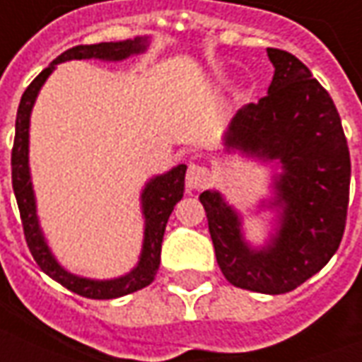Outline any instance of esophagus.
Returning a JSON list of instances; mask_svg holds the SVG:
<instances>
[{"mask_svg": "<svg viewBox=\"0 0 362 362\" xmlns=\"http://www.w3.org/2000/svg\"><path fill=\"white\" fill-rule=\"evenodd\" d=\"M211 182V174L205 166L189 165L188 173H186V188L188 189H204L209 186Z\"/></svg>", "mask_w": 362, "mask_h": 362, "instance_id": "esophagus-1", "label": "esophagus"}]
</instances>
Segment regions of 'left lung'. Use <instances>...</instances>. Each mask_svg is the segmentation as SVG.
I'll use <instances>...</instances> for the list:
<instances>
[{
    "label": "left lung",
    "mask_w": 362,
    "mask_h": 362,
    "mask_svg": "<svg viewBox=\"0 0 362 362\" xmlns=\"http://www.w3.org/2000/svg\"><path fill=\"white\" fill-rule=\"evenodd\" d=\"M275 67L267 95L236 112L227 151L277 160L273 176L277 228L266 246L244 240L243 219L217 189L199 202L207 213L221 272L235 287L283 295L332 259L345 230L351 158L332 96L293 54L267 48Z\"/></svg>",
    "instance_id": "obj_1"
}]
</instances>
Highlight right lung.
Instances as JSON below:
<instances>
[{
    "label": "right lung",
    "mask_w": 362,
    "mask_h": 362,
    "mask_svg": "<svg viewBox=\"0 0 362 362\" xmlns=\"http://www.w3.org/2000/svg\"><path fill=\"white\" fill-rule=\"evenodd\" d=\"M149 38L147 36H135L132 40H119V42H100L85 44L69 48L62 56L52 62L42 74L30 83L27 90L21 96L17 122H15V143L11 151V180L13 192L19 205L23 230L27 238L28 250L33 254L35 262L40 266L46 275L58 281L69 291L87 298H118L129 295L139 288L147 287L153 283L160 264V244L165 236L166 223L173 213L174 205L178 204L184 196V176L186 165H178L170 168L168 173L158 174L151 178L141 192V213L145 217V233H143V248L137 266L126 275L116 279H87L75 273L67 272L66 267L58 264L54 254L48 248V243L42 235V228L36 215V199L33 182H30V168H28V127H30V112L35 106L38 90L44 81L50 77L54 67L62 62L69 59H104V62H119L135 54L147 50Z\"/></svg>",
    "instance_id": "obj_1"
}]
</instances>
